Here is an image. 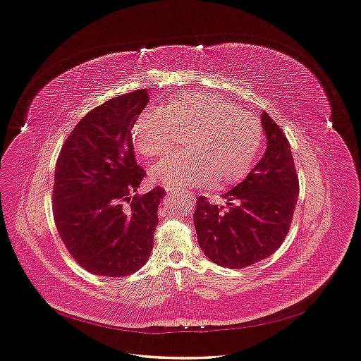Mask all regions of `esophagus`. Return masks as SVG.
<instances>
[{"label":"esophagus","instance_id":"1","mask_svg":"<svg viewBox=\"0 0 361 361\" xmlns=\"http://www.w3.org/2000/svg\"><path fill=\"white\" fill-rule=\"evenodd\" d=\"M166 192H168V193H176V188H173V187H166Z\"/></svg>","mask_w":361,"mask_h":361}]
</instances>
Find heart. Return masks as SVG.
Segmentation results:
<instances>
[{
	"mask_svg": "<svg viewBox=\"0 0 361 361\" xmlns=\"http://www.w3.org/2000/svg\"><path fill=\"white\" fill-rule=\"evenodd\" d=\"M188 131L184 154L152 169L155 183L168 187H225L249 173L262 145L263 130L256 117L218 94L188 92L165 108L145 109L131 128V140L146 159L165 157L176 133Z\"/></svg>",
	"mask_w": 361,
	"mask_h": 361,
	"instance_id": "1",
	"label": "heart"
}]
</instances>
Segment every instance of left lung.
<instances>
[{"label":"left lung","instance_id":"left-lung-1","mask_svg":"<svg viewBox=\"0 0 361 361\" xmlns=\"http://www.w3.org/2000/svg\"><path fill=\"white\" fill-rule=\"evenodd\" d=\"M262 127L267 152L247 177L222 195L226 209L203 196L196 203L200 249L224 268L243 269L275 253L293 221L300 185L290 142L264 111Z\"/></svg>","mask_w":361,"mask_h":361}]
</instances>
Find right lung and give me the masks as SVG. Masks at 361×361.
<instances>
[{
  "label": "right lung",
  "instance_id": "obj_1",
  "mask_svg": "<svg viewBox=\"0 0 361 361\" xmlns=\"http://www.w3.org/2000/svg\"><path fill=\"white\" fill-rule=\"evenodd\" d=\"M147 102V90L140 89L93 108L73 128L56 159V230L71 257L94 275H131L154 249L165 190L136 193L146 173L131 140L133 124Z\"/></svg>",
  "mask_w": 361,
  "mask_h": 361
}]
</instances>
